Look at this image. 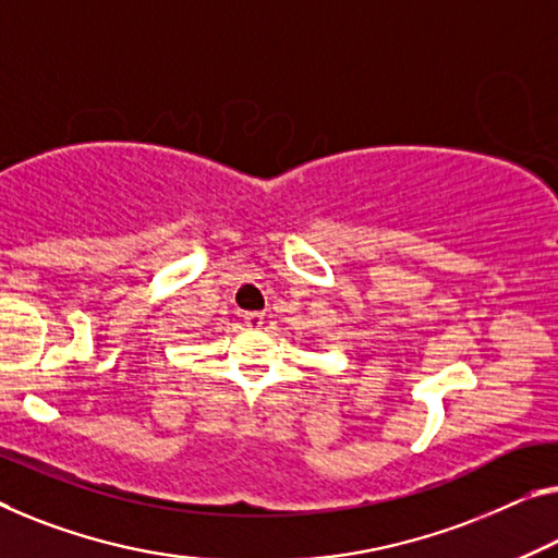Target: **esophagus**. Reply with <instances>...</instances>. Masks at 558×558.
Here are the masks:
<instances>
[{
	"mask_svg": "<svg viewBox=\"0 0 558 558\" xmlns=\"http://www.w3.org/2000/svg\"><path fill=\"white\" fill-rule=\"evenodd\" d=\"M244 324L250 329H259L262 324H264V314L262 312H246L244 314Z\"/></svg>",
	"mask_w": 558,
	"mask_h": 558,
	"instance_id": "34e87169",
	"label": "esophagus"
}]
</instances>
